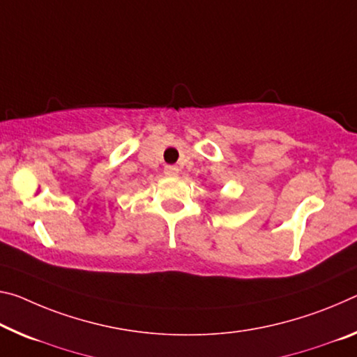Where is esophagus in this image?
Returning a JSON list of instances; mask_svg holds the SVG:
<instances>
[{"label":"esophagus","mask_w":357,"mask_h":357,"mask_svg":"<svg viewBox=\"0 0 357 357\" xmlns=\"http://www.w3.org/2000/svg\"><path fill=\"white\" fill-rule=\"evenodd\" d=\"M163 173H165L167 176H176V174L179 173V169H178V167H165Z\"/></svg>","instance_id":"34e87169"}]
</instances>
